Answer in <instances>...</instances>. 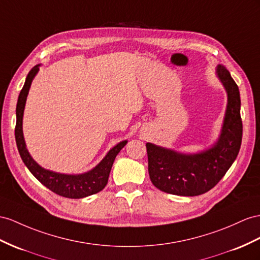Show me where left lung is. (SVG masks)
Wrapping results in <instances>:
<instances>
[{"instance_id":"1","label":"left lung","mask_w":260,"mask_h":260,"mask_svg":"<svg viewBox=\"0 0 260 260\" xmlns=\"http://www.w3.org/2000/svg\"><path fill=\"white\" fill-rule=\"evenodd\" d=\"M215 73L228 94L222 128L216 142L194 154L146 144L150 180L166 193L183 197L205 193L215 187L238 155L243 136L239 90L224 66L218 64Z\"/></svg>"}]
</instances>
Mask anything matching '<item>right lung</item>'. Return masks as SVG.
<instances>
[{"label": "right lung", "mask_w": 260, "mask_h": 260, "mask_svg": "<svg viewBox=\"0 0 260 260\" xmlns=\"http://www.w3.org/2000/svg\"><path fill=\"white\" fill-rule=\"evenodd\" d=\"M42 64H36L32 67L26 77L23 89L19 93L17 105H16V126H15V139L19 155L26 167L31 172L39 182H42L45 187H47L56 194L69 199H82L104 189L108 183L109 176L113 162L115 157L124 146L127 144V141H122L116 144L114 147L111 148L105 157L100 161L94 168L83 172V174H61L49 169H45L41 165H38L34 158L29 154L28 149L26 148V143L23 134V116L26 100H27L28 92L32 80L36 77L39 71V67Z\"/></svg>", "instance_id": "obj_1"}]
</instances>
